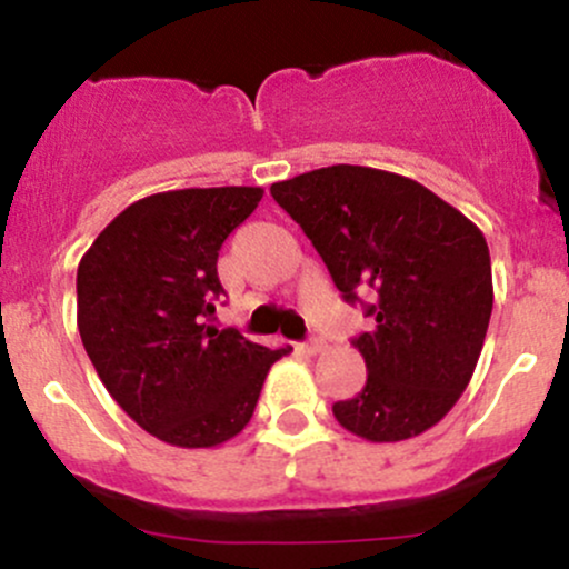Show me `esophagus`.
Segmentation results:
<instances>
[{"instance_id": "34e87169", "label": "esophagus", "mask_w": 569, "mask_h": 569, "mask_svg": "<svg viewBox=\"0 0 569 569\" xmlns=\"http://www.w3.org/2000/svg\"><path fill=\"white\" fill-rule=\"evenodd\" d=\"M302 349L308 351V355H319V351L325 349V340H321V338H316V335H310V338L305 340V343H302Z\"/></svg>"}]
</instances>
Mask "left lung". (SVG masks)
Returning <instances> with one entry per match:
<instances>
[{
    "instance_id": "left-lung-1",
    "label": "left lung",
    "mask_w": 569,
    "mask_h": 569,
    "mask_svg": "<svg viewBox=\"0 0 569 569\" xmlns=\"http://www.w3.org/2000/svg\"><path fill=\"white\" fill-rule=\"evenodd\" d=\"M269 193L313 242L343 300L373 319L351 340L368 381L332 403L335 420L368 441L433 428L486 343L493 280L482 231L415 179L368 166H327ZM368 288L373 303L356 295Z\"/></svg>"
}]
</instances>
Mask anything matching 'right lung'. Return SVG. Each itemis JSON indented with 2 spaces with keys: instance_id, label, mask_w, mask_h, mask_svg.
Masks as SVG:
<instances>
[{
  "instance_id": "add662e5",
  "label": "right lung",
  "mask_w": 569,
  "mask_h": 569,
  "mask_svg": "<svg viewBox=\"0 0 569 569\" xmlns=\"http://www.w3.org/2000/svg\"><path fill=\"white\" fill-rule=\"evenodd\" d=\"M261 188H188L130 204L83 253L79 332L111 398L174 447H214L250 422L289 349H267L209 316L226 295L218 253Z\"/></svg>"
}]
</instances>
